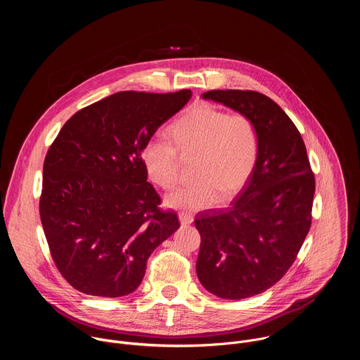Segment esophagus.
Returning <instances> with one entry per match:
<instances>
[{
  "label": "esophagus",
  "instance_id": "34e87169",
  "mask_svg": "<svg viewBox=\"0 0 360 360\" xmlns=\"http://www.w3.org/2000/svg\"><path fill=\"white\" fill-rule=\"evenodd\" d=\"M192 221H193L192 215L185 214V212H181V214H179V222H181V225H182V226H186V225L192 224Z\"/></svg>",
  "mask_w": 360,
  "mask_h": 360
}]
</instances>
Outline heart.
<instances>
[{
	"label": "heart",
	"mask_w": 360,
	"mask_h": 360,
	"mask_svg": "<svg viewBox=\"0 0 360 360\" xmlns=\"http://www.w3.org/2000/svg\"><path fill=\"white\" fill-rule=\"evenodd\" d=\"M171 138L157 135L142 150L148 178L164 189L179 182L182 158H193L196 182L169 193V208L195 212L239 193L249 182L259 158V132L243 112H231L211 104L191 108L171 125ZM181 155L179 156V153Z\"/></svg>",
	"instance_id": "obj_1"
}]
</instances>
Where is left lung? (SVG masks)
I'll list each match as a JSON object with an SVG mask.
<instances>
[{
  "label": "left lung",
  "mask_w": 360,
  "mask_h": 360,
  "mask_svg": "<svg viewBox=\"0 0 360 360\" xmlns=\"http://www.w3.org/2000/svg\"><path fill=\"white\" fill-rule=\"evenodd\" d=\"M202 96L249 115L259 132L258 164L232 207L195 218L199 282L238 300L265 292L295 262L312 224L315 175L297 128L269 96L248 89Z\"/></svg>",
  "instance_id": "obj_1"
}]
</instances>
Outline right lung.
<instances>
[{
  "label": "right lung",
  "instance_id": "add662e5",
  "mask_svg": "<svg viewBox=\"0 0 360 360\" xmlns=\"http://www.w3.org/2000/svg\"><path fill=\"white\" fill-rule=\"evenodd\" d=\"M191 96L117 92L75 112L51 143L39 217L57 269L77 290L129 295L150 253L179 228L146 181L142 150Z\"/></svg>",
  "mask_w": 360,
  "mask_h": 360
}]
</instances>
